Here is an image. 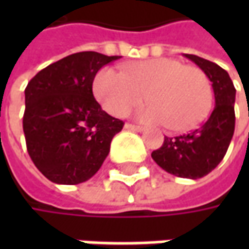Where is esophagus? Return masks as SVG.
<instances>
[{
    "label": "esophagus",
    "instance_id": "34e87169",
    "mask_svg": "<svg viewBox=\"0 0 249 249\" xmlns=\"http://www.w3.org/2000/svg\"><path fill=\"white\" fill-rule=\"evenodd\" d=\"M124 129L131 130V131H139V133H141V131L144 130L142 127H140V126H136V124H130V123L124 124Z\"/></svg>",
    "mask_w": 249,
    "mask_h": 249
}]
</instances>
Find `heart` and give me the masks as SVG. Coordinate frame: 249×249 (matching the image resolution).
Listing matches in <instances>:
<instances>
[{
  "label": "heart",
  "instance_id": "1",
  "mask_svg": "<svg viewBox=\"0 0 249 249\" xmlns=\"http://www.w3.org/2000/svg\"><path fill=\"white\" fill-rule=\"evenodd\" d=\"M92 90L101 107L118 118L140 105L145 94L149 104L140 109V120L165 124L173 133L196 129L212 105V87L205 73L166 56L130 62L124 73L105 66L97 73Z\"/></svg>",
  "mask_w": 249,
  "mask_h": 249
}]
</instances>
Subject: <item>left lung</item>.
<instances>
[{
    "label": "left lung",
    "instance_id": "8db88e82",
    "mask_svg": "<svg viewBox=\"0 0 249 249\" xmlns=\"http://www.w3.org/2000/svg\"><path fill=\"white\" fill-rule=\"evenodd\" d=\"M184 56L199 66L212 83L215 108L198 129L178 137H165L162 147L151 157L167 173L196 180L220 163L233 139L235 89L229 73L219 65L191 53Z\"/></svg>",
    "mask_w": 249,
    "mask_h": 249
}]
</instances>
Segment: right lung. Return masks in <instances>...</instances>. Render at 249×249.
<instances>
[{"instance_id": "1", "label": "right lung", "mask_w": 249, "mask_h": 249, "mask_svg": "<svg viewBox=\"0 0 249 249\" xmlns=\"http://www.w3.org/2000/svg\"><path fill=\"white\" fill-rule=\"evenodd\" d=\"M120 56L72 53L40 71L24 90L23 131L29 155L56 184H79L94 176L123 129L95 101L97 72Z\"/></svg>"}]
</instances>
